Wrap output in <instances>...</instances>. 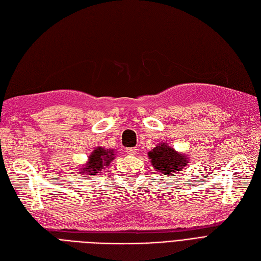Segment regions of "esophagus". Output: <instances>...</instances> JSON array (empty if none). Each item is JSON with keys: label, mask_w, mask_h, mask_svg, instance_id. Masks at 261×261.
Listing matches in <instances>:
<instances>
[{"label": "esophagus", "mask_w": 261, "mask_h": 261, "mask_svg": "<svg viewBox=\"0 0 261 261\" xmlns=\"http://www.w3.org/2000/svg\"><path fill=\"white\" fill-rule=\"evenodd\" d=\"M136 148H127V149H126V152H127L128 154H135L136 153Z\"/></svg>", "instance_id": "34e87169"}]
</instances>
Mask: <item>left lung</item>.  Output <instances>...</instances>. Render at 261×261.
I'll return each mask as SVG.
<instances>
[{
  "label": "left lung",
  "mask_w": 261,
  "mask_h": 261,
  "mask_svg": "<svg viewBox=\"0 0 261 261\" xmlns=\"http://www.w3.org/2000/svg\"><path fill=\"white\" fill-rule=\"evenodd\" d=\"M148 156L156 171L165 174L166 177H172V174L181 171L183 167L188 165L187 156L177 152L166 144H160L153 148L151 151L148 152Z\"/></svg>",
  "instance_id": "1"
}]
</instances>
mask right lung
<instances>
[{
	"instance_id": "right-lung-1",
	"label": "right lung",
	"mask_w": 261,
	"mask_h": 261,
	"mask_svg": "<svg viewBox=\"0 0 261 261\" xmlns=\"http://www.w3.org/2000/svg\"><path fill=\"white\" fill-rule=\"evenodd\" d=\"M113 154V150L111 149H104L102 147L96 148L92 154L89 156V161L86 168H82L84 177H88V173L95 174L96 172L101 171L102 169H104V166H108L114 159Z\"/></svg>"
}]
</instances>
